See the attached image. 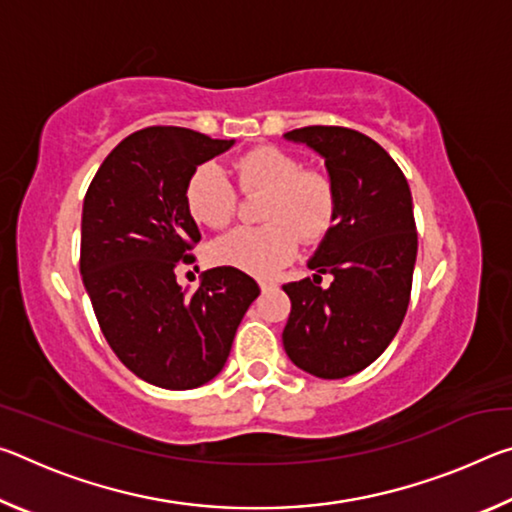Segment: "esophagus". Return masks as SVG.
<instances>
[{"mask_svg":"<svg viewBox=\"0 0 512 512\" xmlns=\"http://www.w3.org/2000/svg\"><path fill=\"white\" fill-rule=\"evenodd\" d=\"M271 287H273V282H271V280H259V289H262V291L271 289Z\"/></svg>","mask_w":512,"mask_h":512,"instance_id":"34e87169","label":"esophagus"}]
</instances>
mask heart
I'll return each instance as SVG.
<instances>
[{"label": "heart", "mask_w": 512, "mask_h": 512, "mask_svg": "<svg viewBox=\"0 0 512 512\" xmlns=\"http://www.w3.org/2000/svg\"><path fill=\"white\" fill-rule=\"evenodd\" d=\"M244 194H264L262 228H237L214 241L210 262L253 275H271L291 262L298 241L323 239L334 223L336 192L327 173L302 169L296 155L277 146H255L232 162ZM185 205L205 228H225L237 212V192L221 167L205 162L185 185Z\"/></svg>", "instance_id": "b5f03b06"}]
</instances>
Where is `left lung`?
<instances>
[{
  "label": "left lung",
  "mask_w": 512,
  "mask_h": 512,
  "mask_svg": "<svg viewBox=\"0 0 512 512\" xmlns=\"http://www.w3.org/2000/svg\"><path fill=\"white\" fill-rule=\"evenodd\" d=\"M284 137L323 155L336 214L307 262L314 280L282 287L291 298L282 343L300 370L343 379L388 348L409 307L418 255L411 189L391 155L352 128L305 126ZM323 272L335 277L327 290Z\"/></svg>",
  "instance_id": "left-lung-1"
}]
</instances>
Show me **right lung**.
<instances>
[{"instance_id":"1","label":"right lung","mask_w":512,"mask_h":512,"mask_svg":"<svg viewBox=\"0 0 512 512\" xmlns=\"http://www.w3.org/2000/svg\"><path fill=\"white\" fill-rule=\"evenodd\" d=\"M232 144L189 128H144L110 151L83 201L81 275L101 332L128 370L169 391L219 375L259 296L253 277L230 266L205 271L192 296L176 282L201 241L187 180Z\"/></svg>"}]
</instances>
